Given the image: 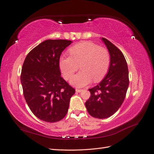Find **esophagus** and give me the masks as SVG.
I'll use <instances>...</instances> for the list:
<instances>
[{
    "mask_svg": "<svg viewBox=\"0 0 154 154\" xmlns=\"http://www.w3.org/2000/svg\"><path fill=\"white\" fill-rule=\"evenodd\" d=\"M82 91H83L82 89H79V88H76V92H81Z\"/></svg>",
    "mask_w": 154,
    "mask_h": 154,
    "instance_id": "esophagus-1",
    "label": "esophagus"
}]
</instances>
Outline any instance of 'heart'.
<instances>
[{"label":"heart","instance_id":"1","mask_svg":"<svg viewBox=\"0 0 154 154\" xmlns=\"http://www.w3.org/2000/svg\"><path fill=\"white\" fill-rule=\"evenodd\" d=\"M70 55H62L59 66L65 79L69 80L78 69L82 71L74 76L71 83L84 87L92 81L99 82L108 72L110 57L108 49L91 42H83L69 50Z\"/></svg>","mask_w":154,"mask_h":154}]
</instances>
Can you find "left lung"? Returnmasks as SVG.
Listing matches in <instances>:
<instances>
[{
  "mask_svg": "<svg viewBox=\"0 0 154 154\" xmlns=\"http://www.w3.org/2000/svg\"><path fill=\"white\" fill-rule=\"evenodd\" d=\"M101 40L110 56L109 71L98 85L88 89L91 95L85 102V106L92 117L105 119L112 116L122 105L129 78L127 61L122 51L107 39Z\"/></svg>",
  "mask_w": 154,
  "mask_h": 154,
  "instance_id": "8db88e82",
  "label": "left lung"
}]
</instances>
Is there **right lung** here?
<instances>
[{"label": "right lung", "mask_w": 154, "mask_h": 154, "mask_svg": "<svg viewBox=\"0 0 154 154\" xmlns=\"http://www.w3.org/2000/svg\"><path fill=\"white\" fill-rule=\"evenodd\" d=\"M72 42L45 40L27 54L23 63L20 81L24 98L32 112L44 122L62 120L75 93L62 78L59 66L62 51Z\"/></svg>", "instance_id": "add662e5"}]
</instances>
